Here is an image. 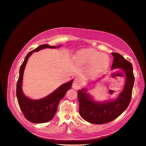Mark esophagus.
<instances>
[{
	"instance_id": "1",
	"label": "esophagus",
	"mask_w": 146,
	"mask_h": 146,
	"mask_svg": "<svg viewBox=\"0 0 146 146\" xmlns=\"http://www.w3.org/2000/svg\"><path fill=\"white\" fill-rule=\"evenodd\" d=\"M82 85V81L81 79H79V78H76L75 80L73 81V88L77 90V89H80L81 88Z\"/></svg>"
}]
</instances>
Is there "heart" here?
I'll list each match as a JSON object with an SVG mask.
<instances>
[{
	"label": "heart",
	"mask_w": 146,
	"mask_h": 146,
	"mask_svg": "<svg viewBox=\"0 0 146 146\" xmlns=\"http://www.w3.org/2000/svg\"><path fill=\"white\" fill-rule=\"evenodd\" d=\"M76 60L83 65L89 66V72L96 75L105 71L109 65L110 61L107 56L92 48H85L78 52L75 56Z\"/></svg>",
	"instance_id": "heart-1"
}]
</instances>
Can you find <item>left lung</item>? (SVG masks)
<instances>
[{
    "mask_svg": "<svg viewBox=\"0 0 146 146\" xmlns=\"http://www.w3.org/2000/svg\"><path fill=\"white\" fill-rule=\"evenodd\" d=\"M111 54L114 57L111 68L124 71L126 79L124 88L117 98L104 102H96L87 93L86 89H81L78 92L81 117L93 124H104L113 121L127 109L131 99L134 82L132 64L118 53L112 52Z\"/></svg>",
    "mask_w": 146,
    "mask_h": 146,
    "instance_id": "1",
    "label": "left lung"
}]
</instances>
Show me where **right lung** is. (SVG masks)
I'll use <instances>...</instances> for the list:
<instances>
[{
  "instance_id": "1",
  "label": "right lung",
  "mask_w": 146,
  "mask_h": 146,
  "mask_svg": "<svg viewBox=\"0 0 146 146\" xmlns=\"http://www.w3.org/2000/svg\"><path fill=\"white\" fill-rule=\"evenodd\" d=\"M59 45L57 47H60ZM56 46L48 44L40 45L35 49L29 52L26 56L20 68V74L17 84V98L18 104L25 117L28 121L35 123H43L50 121L57 110L59 102L64 98L67 91L72 88L73 80L62 84L47 97L39 100H33L26 97L22 91V81L26 65L29 57L34 52H38L46 48H55Z\"/></svg>"
}]
</instances>
